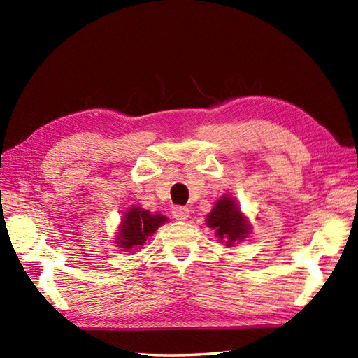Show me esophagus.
I'll list each match as a JSON object with an SVG mask.
<instances>
[{
  "instance_id": "34e87169",
  "label": "esophagus",
  "mask_w": 358,
  "mask_h": 358,
  "mask_svg": "<svg viewBox=\"0 0 358 358\" xmlns=\"http://www.w3.org/2000/svg\"><path fill=\"white\" fill-rule=\"evenodd\" d=\"M172 214H173V217H176L177 220H187L189 214H190V210L187 207L177 206V207L172 208Z\"/></svg>"
}]
</instances>
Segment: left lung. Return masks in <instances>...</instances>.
<instances>
[{
  "instance_id": "1",
  "label": "left lung",
  "mask_w": 358,
  "mask_h": 358,
  "mask_svg": "<svg viewBox=\"0 0 358 358\" xmlns=\"http://www.w3.org/2000/svg\"><path fill=\"white\" fill-rule=\"evenodd\" d=\"M207 227L214 229L219 241L224 246H232L236 241H243L250 232L246 216L240 211L237 202L231 196H222L207 216Z\"/></svg>"
}]
</instances>
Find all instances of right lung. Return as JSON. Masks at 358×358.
Listing matches in <instances>:
<instances>
[{
    "label": "right lung",
    "mask_w": 358,
    "mask_h": 358,
    "mask_svg": "<svg viewBox=\"0 0 358 358\" xmlns=\"http://www.w3.org/2000/svg\"><path fill=\"white\" fill-rule=\"evenodd\" d=\"M168 217L160 213L151 214L148 210H142L135 206L130 207L121 219L118 229L117 246L124 252L136 250L157 231L160 224L166 223Z\"/></svg>",
    "instance_id": "1"
}]
</instances>
